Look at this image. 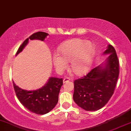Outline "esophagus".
Instances as JSON below:
<instances>
[{"mask_svg":"<svg viewBox=\"0 0 131 131\" xmlns=\"http://www.w3.org/2000/svg\"><path fill=\"white\" fill-rule=\"evenodd\" d=\"M69 80H70V78H69V77H66V78H63V83H66V82H69Z\"/></svg>","mask_w":131,"mask_h":131,"instance_id":"obj_1","label":"esophagus"}]
</instances>
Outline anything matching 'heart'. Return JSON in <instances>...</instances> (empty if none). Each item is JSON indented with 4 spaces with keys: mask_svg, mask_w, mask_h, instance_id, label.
Segmentation results:
<instances>
[{
    "mask_svg": "<svg viewBox=\"0 0 131 131\" xmlns=\"http://www.w3.org/2000/svg\"><path fill=\"white\" fill-rule=\"evenodd\" d=\"M58 53L53 54V62L58 71L68 68L71 62V70L77 75H83L89 71L94 56V47L91 42L82 39L69 40L62 43Z\"/></svg>",
    "mask_w": 131,
    "mask_h": 131,
    "instance_id": "b5f03b06",
    "label": "heart"
}]
</instances>
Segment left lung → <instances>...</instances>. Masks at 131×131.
<instances>
[{"instance_id":"1","label":"left lung","mask_w":131,"mask_h":131,"mask_svg":"<svg viewBox=\"0 0 131 131\" xmlns=\"http://www.w3.org/2000/svg\"><path fill=\"white\" fill-rule=\"evenodd\" d=\"M104 53L109 54L104 64L74 82L73 100L80 107L88 111L98 110L107 103L119 76V61L113 46L108 45Z\"/></svg>"}]
</instances>
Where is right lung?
<instances>
[{
	"mask_svg": "<svg viewBox=\"0 0 131 131\" xmlns=\"http://www.w3.org/2000/svg\"><path fill=\"white\" fill-rule=\"evenodd\" d=\"M48 33L38 31L25 40L20 46L17 54L20 53L30 40H43ZM15 91L21 104L29 111L37 114H45L52 110L58 103V94L62 85V78L51 77L48 82L40 89L35 91H27L22 89L15 85L13 82Z\"/></svg>",
	"mask_w": 131,
	"mask_h": 131,
	"instance_id": "obj_1",
	"label": "right lung"
}]
</instances>
